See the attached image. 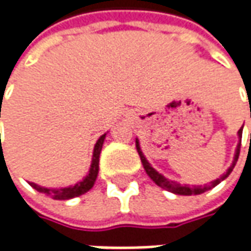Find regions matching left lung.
Masks as SVG:
<instances>
[{"label": "left lung", "instance_id": "1", "mask_svg": "<svg viewBox=\"0 0 251 251\" xmlns=\"http://www.w3.org/2000/svg\"><path fill=\"white\" fill-rule=\"evenodd\" d=\"M242 132H243V127L237 131V135H239V144H237L236 151H235V156H233V162H232L230 168L227 169L226 173H224L221 177L217 178V180H214V181H211L209 184H205V186H193V187H190V186H187V184L181 186V184H178L177 181L169 180V178L165 177L163 175H160L159 172H156L155 169L151 166V163L147 160V158L144 156V153H142V151H141L140 141H138V138L135 140V147H137L138 155H140L141 162H142V166H144V169H145L147 175H148V176H150V177L152 178V180H153L159 187L165 188V190H168V191H170V193L178 194V196H197V194H202V193H205V191H208V190H211L212 187L218 186L222 180H225V178L230 175V172L233 170L235 165H236L237 159H239V153H240V142H242Z\"/></svg>", "mask_w": 251, "mask_h": 251}]
</instances>
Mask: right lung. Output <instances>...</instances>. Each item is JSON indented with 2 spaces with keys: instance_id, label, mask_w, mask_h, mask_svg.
Masks as SVG:
<instances>
[{
  "instance_id": "add662e5",
  "label": "right lung",
  "mask_w": 251,
  "mask_h": 251,
  "mask_svg": "<svg viewBox=\"0 0 251 251\" xmlns=\"http://www.w3.org/2000/svg\"><path fill=\"white\" fill-rule=\"evenodd\" d=\"M0 117H1V107H0ZM106 138V134H103L99 137V140L96 141L95 144V150H93V156H92V163L91 169H89V173L86 175V177L83 178L82 181L76 183L75 186H70V187L64 188H46L42 186H37L36 183H29L34 190H37L39 193H44L47 196H50L54 200H71V198L79 197L85 194L86 191H89L95 181L98 177V173H99V156H100L101 147H103V142Z\"/></svg>"
}]
</instances>
